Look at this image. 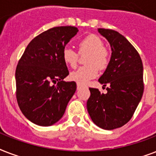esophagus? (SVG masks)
<instances>
[{"label":"esophagus","instance_id":"obj_1","mask_svg":"<svg viewBox=\"0 0 156 156\" xmlns=\"http://www.w3.org/2000/svg\"><path fill=\"white\" fill-rule=\"evenodd\" d=\"M84 87V85L83 84H81V83H77V89L78 90H80L81 88L83 87Z\"/></svg>","mask_w":156,"mask_h":156}]
</instances>
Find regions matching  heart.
I'll use <instances>...</instances> for the list:
<instances>
[{
  "label": "heart",
  "mask_w": 156,
  "mask_h": 156,
  "mask_svg": "<svg viewBox=\"0 0 156 156\" xmlns=\"http://www.w3.org/2000/svg\"><path fill=\"white\" fill-rule=\"evenodd\" d=\"M79 53L88 52L86 57L87 65L81 66L70 73V79L76 83L85 84L96 77L99 69H104L110 62V53L104 47V42L99 36L90 34L82 39L78 44ZM64 62L71 68H75L78 61V53L73 48L66 47L62 51Z\"/></svg>",
  "instance_id": "1"
}]
</instances>
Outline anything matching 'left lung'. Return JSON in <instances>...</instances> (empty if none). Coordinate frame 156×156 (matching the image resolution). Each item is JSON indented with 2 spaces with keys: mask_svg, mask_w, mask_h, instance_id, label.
<instances>
[{
  "mask_svg": "<svg viewBox=\"0 0 156 156\" xmlns=\"http://www.w3.org/2000/svg\"><path fill=\"white\" fill-rule=\"evenodd\" d=\"M98 30L112 48L110 62L99 79L104 87H109L106 94L89 88L87 108L96 126L111 130L126 125L140 102L144 90L143 66L138 51L123 35L109 29Z\"/></svg>",
  "mask_w": 156,
  "mask_h": 156,
  "instance_id": "8db88e82",
  "label": "left lung"
}]
</instances>
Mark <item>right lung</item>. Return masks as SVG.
<instances>
[{
	"label": "right lung",
	"instance_id": "obj_1",
	"mask_svg": "<svg viewBox=\"0 0 156 156\" xmlns=\"http://www.w3.org/2000/svg\"><path fill=\"white\" fill-rule=\"evenodd\" d=\"M78 31L71 26L56 27L33 39L15 71L16 98L21 111L35 125L49 126L63 116L76 90L62 59L66 45Z\"/></svg>",
	"mask_w": 156,
	"mask_h": 156
}]
</instances>
